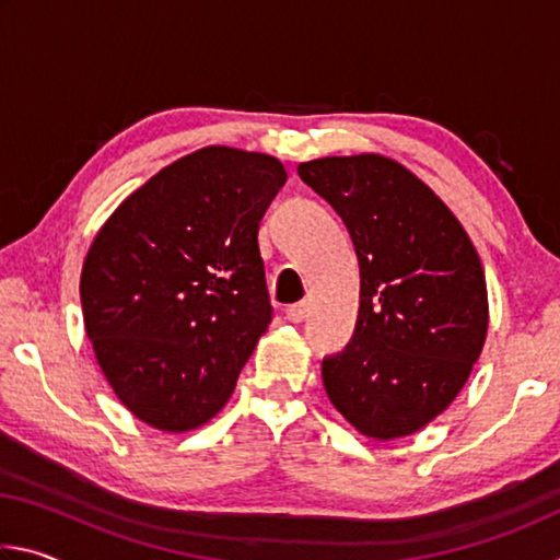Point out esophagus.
Returning <instances> with one entry per match:
<instances>
[{
    "instance_id": "34e87169",
    "label": "esophagus",
    "mask_w": 560,
    "mask_h": 560,
    "mask_svg": "<svg viewBox=\"0 0 560 560\" xmlns=\"http://www.w3.org/2000/svg\"><path fill=\"white\" fill-rule=\"evenodd\" d=\"M283 314H287V318L291 320V324H299V320L306 318V303H303V301L291 303V306H287V311H283Z\"/></svg>"
}]
</instances>
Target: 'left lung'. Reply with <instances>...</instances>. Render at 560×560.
<instances>
[{
	"instance_id": "left-lung-1",
	"label": "left lung",
	"mask_w": 560,
	"mask_h": 560,
	"mask_svg": "<svg viewBox=\"0 0 560 560\" xmlns=\"http://www.w3.org/2000/svg\"><path fill=\"white\" fill-rule=\"evenodd\" d=\"M299 177L334 207L360 267L355 330L324 385L368 438H405L447 407L487 338V281L447 205L381 155L320 158Z\"/></svg>"
}]
</instances>
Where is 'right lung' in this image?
Here are the masks:
<instances>
[{
  "mask_svg": "<svg viewBox=\"0 0 560 560\" xmlns=\"http://www.w3.org/2000/svg\"><path fill=\"white\" fill-rule=\"evenodd\" d=\"M283 183L277 158L202 148L150 177L93 240L83 324L143 422L185 432L232 397L273 314L257 236Z\"/></svg>",
  "mask_w": 560,
  "mask_h": 560,
  "instance_id": "right-lung-1",
  "label": "right lung"
}]
</instances>
